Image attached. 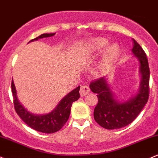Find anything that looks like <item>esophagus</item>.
I'll return each mask as SVG.
<instances>
[{
  "label": "esophagus",
  "instance_id": "esophagus-1",
  "mask_svg": "<svg viewBox=\"0 0 158 158\" xmlns=\"http://www.w3.org/2000/svg\"><path fill=\"white\" fill-rule=\"evenodd\" d=\"M89 93H90V88L87 86H81V89H80V94H81V97H84V96H86Z\"/></svg>",
  "mask_w": 158,
  "mask_h": 158
}]
</instances>
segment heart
Here are the masks:
<instances>
[{"label":"heart","mask_w":158,"mask_h":158,"mask_svg":"<svg viewBox=\"0 0 158 158\" xmlns=\"http://www.w3.org/2000/svg\"><path fill=\"white\" fill-rule=\"evenodd\" d=\"M109 43H110L106 39L97 37L85 44L82 48V52L85 51L90 54L99 53L106 48L94 70V75L97 77L103 75L108 71L119 55L120 49L118 45L115 43L109 45Z\"/></svg>","instance_id":"1"}]
</instances>
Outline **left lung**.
<instances>
[{
    "label": "left lung",
    "mask_w": 158,
    "mask_h": 158,
    "mask_svg": "<svg viewBox=\"0 0 158 158\" xmlns=\"http://www.w3.org/2000/svg\"><path fill=\"white\" fill-rule=\"evenodd\" d=\"M133 55L139 61L141 82L135 95L125 101H119L110 89L106 79L101 77L90 84L92 92L97 94L98 103L94 112L95 121L106 129H117L132 123L147 103L149 97L150 70L144 50L134 39Z\"/></svg>",
    "instance_id": "obj_1"
}]
</instances>
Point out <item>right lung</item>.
<instances>
[{"label":"right lung","mask_w":158,"mask_h":158,"mask_svg":"<svg viewBox=\"0 0 158 158\" xmlns=\"http://www.w3.org/2000/svg\"><path fill=\"white\" fill-rule=\"evenodd\" d=\"M55 34V33H43L40 36L32 40L29 43L36 41L40 39L53 36ZM11 89H12L13 97H14V108L17 115L30 128L40 132L47 133V134L56 132L64 126L69 118L70 113H71V107L73 102L76 101L80 98L79 86L76 89L68 93L65 97H63L61 101L56 106V107L50 113L43 115L33 114L29 112L27 109L24 108L23 106L19 102L17 95V90H16L13 80L11 83Z\"/></svg>","instance_id":"right-lung-1"}]
</instances>
